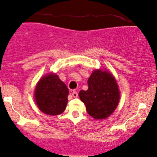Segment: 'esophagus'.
Listing matches in <instances>:
<instances>
[{"label":"esophagus","mask_w":157,"mask_h":157,"mask_svg":"<svg viewBox=\"0 0 157 157\" xmlns=\"http://www.w3.org/2000/svg\"><path fill=\"white\" fill-rule=\"evenodd\" d=\"M72 96H73L74 98H77V97L78 96V93L76 91H73L72 92Z\"/></svg>","instance_id":"esophagus-1"}]
</instances>
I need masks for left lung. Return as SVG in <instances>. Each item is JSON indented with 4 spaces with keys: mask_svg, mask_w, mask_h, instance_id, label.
Instances as JSON below:
<instances>
[{
    "mask_svg": "<svg viewBox=\"0 0 157 157\" xmlns=\"http://www.w3.org/2000/svg\"><path fill=\"white\" fill-rule=\"evenodd\" d=\"M88 86L86 91L79 92L86 111L95 120L106 119L114 111L120 101V91L114 77L108 71L97 69L88 79Z\"/></svg>",
    "mask_w": 157,
    "mask_h": 157,
    "instance_id": "1",
    "label": "left lung"
}]
</instances>
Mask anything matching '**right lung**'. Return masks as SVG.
<instances>
[{"label": "right lung", "instance_id": "1", "mask_svg": "<svg viewBox=\"0 0 157 157\" xmlns=\"http://www.w3.org/2000/svg\"><path fill=\"white\" fill-rule=\"evenodd\" d=\"M68 93L67 86L57 74L51 73L39 80L36 86L34 98L43 113L55 116L65 110Z\"/></svg>", "mask_w": 157, "mask_h": 157}]
</instances>
